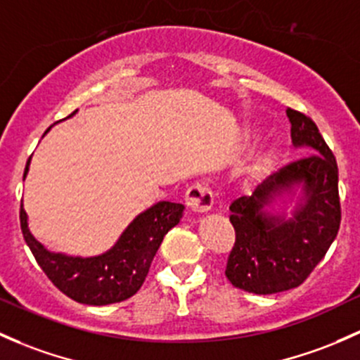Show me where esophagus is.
Masks as SVG:
<instances>
[{"instance_id": "34e87169", "label": "esophagus", "mask_w": 360, "mask_h": 360, "mask_svg": "<svg viewBox=\"0 0 360 360\" xmlns=\"http://www.w3.org/2000/svg\"><path fill=\"white\" fill-rule=\"evenodd\" d=\"M184 203L191 212L202 214V212H209L214 207V195L209 184L198 183L188 188L186 195H184Z\"/></svg>"}]
</instances>
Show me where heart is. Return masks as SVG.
Returning <instances> with one entry per match:
<instances>
[{
	"label": "heart",
	"mask_w": 360,
	"mask_h": 360,
	"mask_svg": "<svg viewBox=\"0 0 360 360\" xmlns=\"http://www.w3.org/2000/svg\"><path fill=\"white\" fill-rule=\"evenodd\" d=\"M272 165H274V155H264L262 158H260V162L257 164V174H266L267 170H269Z\"/></svg>",
	"instance_id": "b5f03b06"
}]
</instances>
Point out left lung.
Wrapping results in <instances>:
<instances>
[{
	"mask_svg": "<svg viewBox=\"0 0 360 360\" xmlns=\"http://www.w3.org/2000/svg\"><path fill=\"white\" fill-rule=\"evenodd\" d=\"M286 113L291 141L310 153L283 165L252 195L240 196L229 205L236 240L226 278L248 293L272 295L300 286L324 259L342 222L335 155L310 117L293 108ZM297 186L302 188V202L293 218L263 212L264 206Z\"/></svg>",
	"mask_w": 360,
	"mask_h": 360,
	"instance_id": "8db88e82",
	"label": "left lung"
}]
</instances>
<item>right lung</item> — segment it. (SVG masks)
Listing matches in <instances>:
<instances>
[{"label":"right lung","instance_id":"add662e5","mask_svg":"<svg viewBox=\"0 0 360 360\" xmlns=\"http://www.w3.org/2000/svg\"><path fill=\"white\" fill-rule=\"evenodd\" d=\"M27 169L29 162L24 177ZM183 210L181 203L158 202L139 214L108 252L88 259L48 252L30 234L24 207L20 228L34 259L56 288L79 304L108 305L138 293L162 240L181 221Z\"/></svg>","mask_w":360,"mask_h":360}]
</instances>
